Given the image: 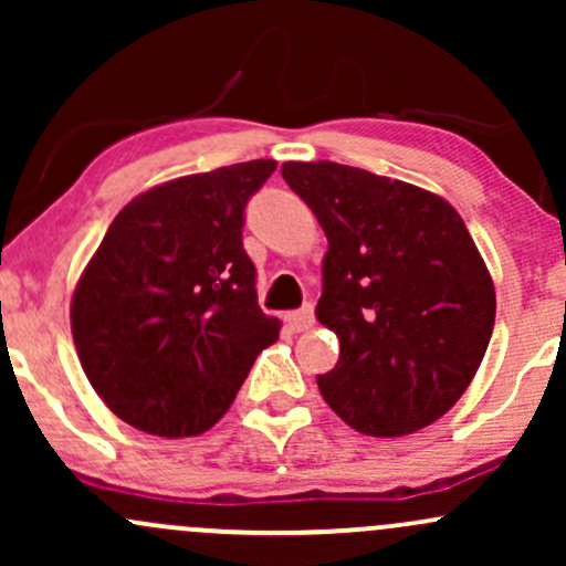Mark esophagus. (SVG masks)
<instances>
[{
	"instance_id": "esophagus-1",
	"label": "esophagus",
	"mask_w": 566,
	"mask_h": 566,
	"mask_svg": "<svg viewBox=\"0 0 566 566\" xmlns=\"http://www.w3.org/2000/svg\"><path fill=\"white\" fill-rule=\"evenodd\" d=\"M289 326L294 332H307L310 326L315 324V313H313V305H302L300 310H294V313H289Z\"/></svg>"
}]
</instances>
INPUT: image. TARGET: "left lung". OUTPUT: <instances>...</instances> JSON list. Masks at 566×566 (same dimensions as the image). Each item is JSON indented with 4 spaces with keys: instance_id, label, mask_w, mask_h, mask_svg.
Instances as JSON below:
<instances>
[{
    "instance_id": "left-lung-1",
    "label": "left lung",
    "mask_w": 566,
    "mask_h": 566,
    "mask_svg": "<svg viewBox=\"0 0 566 566\" xmlns=\"http://www.w3.org/2000/svg\"><path fill=\"white\" fill-rule=\"evenodd\" d=\"M283 180L329 240L315 315L339 358L318 388L348 427H429L475 378L496 296L464 221L423 188L334 161H289Z\"/></svg>"
}]
</instances>
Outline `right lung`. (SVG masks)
I'll use <instances>...</instances> for the list:
<instances>
[{
  "label": "right lung",
  "instance_id": "right-lung-1",
  "mask_svg": "<svg viewBox=\"0 0 566 566\" xmlns=\"http://www.w3.org/2000/svg\"><path fill=\"white\" fill-rule=\"evenodd\" d=\"M275 167L256 159L169 180L115 216L72 296V337L120 421L202 434L277 339L242 248L248 199Z\"/></svg>",
  "mask_w": 566,
  "mask_h": 566
}]
</instances>
